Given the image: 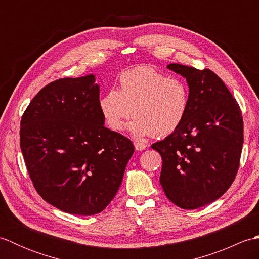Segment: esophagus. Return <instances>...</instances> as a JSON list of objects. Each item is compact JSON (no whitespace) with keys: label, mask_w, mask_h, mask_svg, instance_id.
Returning <instances> with one entry per match:
<instances>
[{"label":"esophagus","mask_w":259,"mask_h":259,"mask_svg":"<svg viewBox=\"0 0 259 259\" xmlns=\"http://www.w3.org/2000/svg\"><path fill=\"white\" fill-rule=\"evenodd\" d=\"M146 148H147V145L145 144V142H142V141H136L135 142V149L137 151H142V150H145Z\"/></svg>","instance_id":"esophagus-1"}]
</instances>
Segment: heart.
Wrapping results in <instances>:
<instances>
[{
	"instance_id": "obj_1",
	"label": "heart",
	"mask_w": 259,
	"mask_h": 259,
	"mask_svg": "<svg viewBox=\"0 0 259 259\" xmlns=\"http://www.w3.org/2000/svg\"><path fill=\"white\" fill-rule=\"evenodd\" d=\"M120 90L106 92L99 102L102 117L112 131H120L124 121L137 137L162 138L183 124L190 104L189 87L149 67H137L120 75Z\"/></svg>"
}]
</instances>
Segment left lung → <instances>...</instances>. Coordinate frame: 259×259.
Listing matches in <instances>:
<instances>
[{"label": "left lung", "instance_id": "obj_1", "mask_svg": "<svg viewBox=\"0 0 259 259\" xmlns=\"http://www.w3.org/2000/svg\"><path fill=\"white\" fill-rule=\"evenodd\" d=\"M184 76L190 104L179 128L151 146L162 158L160 184L183 209H197L222 197L232 186L243 148V117L236 99L212 71L171 63Z\"/></svg>", "mask_w": 259, "mask_h": 259}]
</instances>
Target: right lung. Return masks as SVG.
Instances as JSON below:
<instances>
[{"label":"right lung","mask_w":259,"mask_h":259,"mask_svg":"<svg viewBox=\"0 0 259 259\" xmlns=\"http://www.w3.org/2000/svg\"><path fill=\"white\" fill-rule=\"evenodd\" d=\"M96 75L60 79L32 99L20 146L34 188L64 212H101L122 183L135 148L104 126Z\"/></svg>","instance_id":"right-lung-1"}]
</instances>
